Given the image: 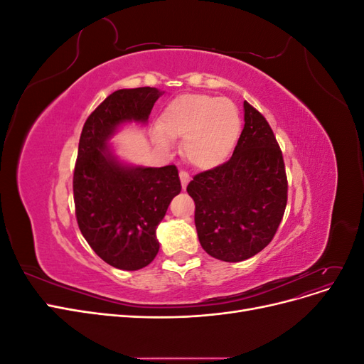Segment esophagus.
<instances>
[{"label": "esophagus", "mask_w": 364, "mask_h": 364, "mask_svg": "<svg viewBox=\"0 0 364 364\" xmlns=\"http://www.w3.org/2000/svg\"><path fill=\"white\" fill-rule=\"evenodd\" d=\"M179 178H181V182H182V188L185 190L186 185H188V182H190V174L186 173L185 170H181L179 171Z\"/></svg>", "instance_id": "obj_1"}]
</instances>
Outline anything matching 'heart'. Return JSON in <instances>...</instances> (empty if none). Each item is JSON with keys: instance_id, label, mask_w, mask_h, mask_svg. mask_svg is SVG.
Wrapping results in <instances>:
<instances>
[{"instance_id": "heart-1", "label": "heart", "mask_w": 364, "mask_h": 364, "mask_svg": "<svg viewBox=\"0 0 364 364\" xmlns=\"http://www.w3.org/2000/svg\"><path fill=\"white\" fill-rule=\"evenodd\" d=\"M241 130L238 107L226 97L183 94L167 105L153 138L164 149L183 138V156L197 168H214L232 155Z\"/></svg>"}]
</instances>
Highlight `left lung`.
<instances>
[{
    "label": "left lung",
    "instance_id": "left-lung-1",
    "mask_svg": "<svg viewBox=\"0 0 364 364\" xmlns=\"http://www.w3.org/2000/svg\"><path fill=\"white\" fill-rule=\"evenodd\" d=\"M245 127L230 159L196 174L186 191L196 203L194 223L208 255L245 261L266 247L287 206V176L273 130L245 102Z\"/></svg>",
    "mask_w": 364,
    "mask_h": 364
}]
</instances>
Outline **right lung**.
<instances>
[{
	"instance_id": "obj_1",
	"label": "right lung",
	"mask_w": 364,
	"mask_h": 364,
	"mask_svg": "<svg viewBox=\"0 0 364 364\" xmlns=\"http://www.w3.org/2000/svg\"><path fill=\"white\" fill-rule=\"evenodd\" d=\"M161 95L150 86L118 90L82 129L73 178L77 223L97 255L119 270H139L155 259L156 228L182 188L174 165L132 167L107 146L121 124L147 123Z\"/></svg>"
}]
</instances>
